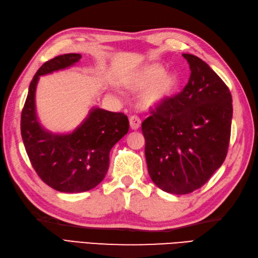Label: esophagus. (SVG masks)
<instances>
[{"mask_svg": "<svg viewBox=\"0 0 258 258\" xmlns=\"http://www.w3.org/2000/svg\"><path fill=\"white\" fill-rule=\"evenodd\" d=\"M130 126L132 130H138L140 128L141 126V119L139 116H136V115H133V116L130 117Z\"/></svg>", "mask_w": 258, "mask_h": 258, "instance_id": "1", "label": "esophagus"}]
</instances>
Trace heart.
I'll return each instance as SVG.
<instances>
[{"label":"heart","instance_id":"heart-1","mask_svg":"<svg viewBox=\"0 0 258 258\" xmlns=\"http://www.w3.org/2000/svg\"><path fill=\"white\" fill-rule=\"evenodd\" d=\"M165 68L161 64H152L145 68L138 79L134 86L136 89H146L143 94V104L147 107L157 106L171 97L178 86V78L173 73H166Z\"/></svg>","mask_w":258,"mask_h":258}]
</instances>
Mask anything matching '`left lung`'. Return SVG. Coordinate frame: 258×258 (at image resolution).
Instances as JSON below:
<instances>
[{
	"mask_svg": "<svg viewBox=\"0 0 258 258\" xmlns=\"http://www.w3.org/2000/svg\"><path fill=\"white\" fill-rule=\"evenodd\" d=\"M183 56L188 83L142 123L150 176L157 187L177 195L202 187L222 166L233 117L227 85L200 57Z\"/></svg>",
	"mask_w": 258,
	"mask_h": 258,
	"instance_id": "8db88e82",
	"label": "left lung"
}]
</instances>
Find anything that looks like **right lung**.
<instances>
[{
    "instance_id": "add662e5",
    "label": "right lung",
    "mask_w": 258,
    "mask_h": 258,
    "mask_svg": "<svg viewBox=\"0 0 258 258\" xmlns=\"http://www.w3.org/2000/svg\"><path fill=\"white\" fill-rule=\"evenodd\" d=\"M81 57L70 53L43 64L31 81L21 114L22 140L33 168L46 185L63 193H82L100 184L107 173L109 152L130 128L124 113L98 107L71 134H52L38 123L35 90L40 76L69 68Z\"/></svg>"
}]
</instances>
